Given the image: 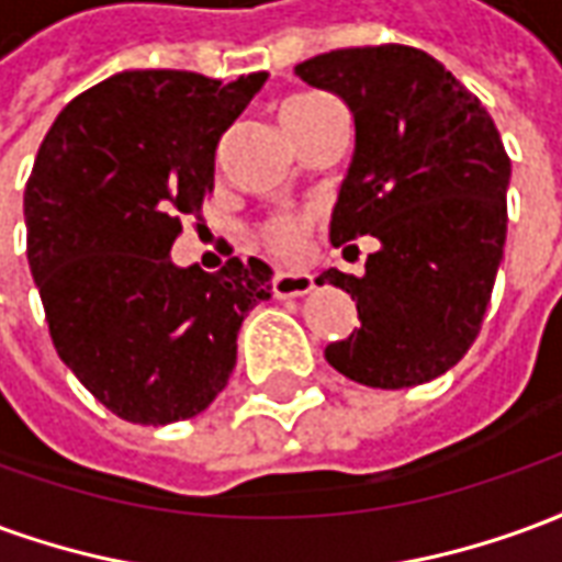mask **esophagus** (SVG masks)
<instances>
[{
  "label": "esophagus",
  "mask_w": 562,
  "mask_h": 562,
  "mask_svg": "<svg viewBox=\"0 0 562 562\" xmlns=\"http://www.w3.org/2000/svg\"><path fill=\"white\" fill-rule=\"evenodd\" d=\"M313 277L310 273H277L273 277V294L277 297H304L313 292Z\"/></svg>",
  "instance_id": "obj_1"
}]
</instances>
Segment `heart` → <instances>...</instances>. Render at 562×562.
Listing matches in <instances>:
<instances>
[{"instance_id":"1","label":"heart","mask_w":562,"mask_h":562,"mask_svg":"<svg viewBox=\"0 0 562 562\" xmlns=\"http://www.w3.org/2000/svg\"><path fill=\"white\" fill-rule=\"evenodd\" d=\"M318 99H325V95H316V92L294 95V99H289V102L282 104L280 120L297 114V111H304L310 104H316ZM310 225H313V213H280V216H270V220L261 225V240H265V246H268L270 252H277V256L282 258H294L304 249Z\"/></svg>"}]
</instances>
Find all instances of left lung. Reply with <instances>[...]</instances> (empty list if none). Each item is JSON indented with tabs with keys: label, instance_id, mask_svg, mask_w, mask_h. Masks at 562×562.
<instances>
[{
	"label": "left lung",
	"instance_id": "1",
	"mask_svg": "<svg viewBox=\"0 0 562 562\" xmlns=\"http://www.w3.org/2000/svg\"><path fill=\"white\" fill-rule=\"evenodd\" d=\"M294 75L337 92L355 116L330 244L379 240L361 277L330 268L316 280L352 294L361 318L325 358L370 389L442 376L482 330L506 246L512 161L494 120L442 63L406 44L318 54Z\"/></svg>",
	"mask_w": 562,
	"mask_h": 562
}]
</instances>
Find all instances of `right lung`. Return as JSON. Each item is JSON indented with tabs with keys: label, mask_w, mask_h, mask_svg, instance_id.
Wrapping results in <instances>:
<instances>
[{
	"label": "right lung",
	"mask_w": 562,
	"mask_h": 562,
	"mask_svg": "<svg viewBox=\"0 0 562 562\" xmlns=\"http://www.w3.org/2000/svg\"><path fill=\"white\" fill-rule=\"evenodd\" d=\"M265 71H120L63 108L23 195L26 256L56 355L132 424L204 413L228 385L237 330L273 270L177 268L173 240L213 192V159Z\"/></svg>",
	"instance_id": "right-lung-1"
}]
</instances>
